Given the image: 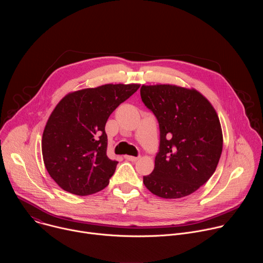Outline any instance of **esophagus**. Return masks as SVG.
<instances>
[{"instance_id":"1","label":"esophagus","mask_w":263,"mask_h":263,"mask_svg":"<svg viewBox=\"0 0 263 263\" xmlns=\"http://www.w3.org/2000/svg\"><path fill=\"white\" fill-rule=\"evenodd\" d=\"M125 159H127V160H129V161H133V162H135V161H137V160L139 159V157H134V156L126 155V156H125Z\"/></svg>"}]
</instances>
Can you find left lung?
Here are the masks:
<instances>
[{"instance_id": "left-lung-1", "label": "left lung", "mask_w": 263, "mask_h": 263, "mask_svg": "<svg viewBox=\"0 0 263 263\" xmlns=\"http://www.w3.org/2000/svg\"><path fill=\"white\" fill-rule=\"evenodd\" d=\"M140 97L160 130L155 167L143 184L163 199L192 195L213 175L222 151L214 108L198 90L170 84L142 85Z\"/></svg>"}]
</instances>
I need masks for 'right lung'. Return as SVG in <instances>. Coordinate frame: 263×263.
Listing matches in <instances>:
<instances>
[{
	"label": "right lung",
	"instance_id": "add662e5",
	"mask_svg": "<svg viewBox=\"0 0 263 263\" xmlns=\"http://www.w3.org/2000/svg\"><path fill=\"white\" fill-rule=\"evenodd\" d=\"M139 84H105L66 95L55 107L43 134L46 168L65 192L98 193L109 184L118 161L108 158L105 125Z\"/></svg>",
	"mask_w": 263,
	"mask_h": 263
}]
</instances>
